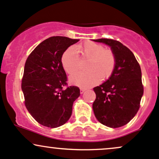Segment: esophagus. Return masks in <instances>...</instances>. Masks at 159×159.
<instances>
[{"mask_svg": "<svg viewBox=\"0 0 159 159\" xmlns=\"http://www.w3.org/2000/svg\"><path fill=\"white\" fill-rule=\"evenodd\" d=\"M85 89L81 88V89H80V94H83L85 92Z\"/></svg>", "mask_w": 159, "mask_h": 159, "instance_id": "34e87169", "label": "esophagus"}]
</instances>
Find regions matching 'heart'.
Segmentation results:
<instances>
[{"mask_svg":"<svg viewBox=\"0 0 159 159\" xmlns=\"http://www.w3.org/2000/svg\"><path fill=\"white\" fill-rule=\"evenodd\" d=\"M81 59H89L85 72L76 73L70 77L73 84L83 88H89L98 84L101 79L106 80L113 74L116 58L111 49L104 48L93 41H86L76 47ZM62 66L66 72L73 74L80 67V59L74 47L70 46L61 56Z\"/></svg>","mask_w":159,"mask_h":159,"instance_id":"b5f03b06","label":"heart"}]
</instances>
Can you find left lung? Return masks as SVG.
I'll return each mask as SVG.
<instances>
[{
	"label": "left lung",
	"instance_id": "obj_1",
	"mask_svg": "<svg viewBox=\"0 0 159 159\" xmlns=\"http://www.w3.org/2000/svg\"><path fill=\"white\" fill-rule=\"evenodd\" d=\"M94 41L110 46L116 58L110 79L93 89L96 94L92 104L94 116L107 127H122L134 117L140 108L143 94L140 66L132 52L119 41L106 38Z\"/></svg>",
	"mask_w": 159,
	"mask_h": 159
}]
</instances>
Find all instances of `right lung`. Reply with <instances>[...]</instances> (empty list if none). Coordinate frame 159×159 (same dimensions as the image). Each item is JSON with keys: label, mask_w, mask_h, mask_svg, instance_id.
<instances>
[{"label": "right lung", "mask_w": 159, "mask_h": 159, "mask_svg": "<svg viewBox=\"0 0 159 159\" xmlns=\"http://www.w3.org/2000/svg\"><path fill=\"white\" fill-rule=\"evenodd\" d=\"M77 39L54 36L43 40L31 52L25 65L22 90L25 105L42 125L57 128L67 122L79 87L67 85L61 56Z\"/></svg>", "instance_id": "obj_1"}]
</instances>
